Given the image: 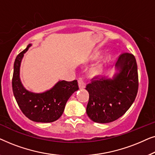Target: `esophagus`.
<instances>
[{
    "label": "esophagus",
    "mask_w": 155,
    "mask_h": 155,
    "mask_svg": "<svg viewBox=\"0 0 155 155\" xmlns=\"http://www.w3.org/2000/svg\"><path fill=\"white\" fill-rule=\"evenodd\" d=\"M78 85H79L80 89H84L85 87V82H84L83 78H79L78 80Z\"/></svg>",
    "instance_id": "esophagus-1"
}]
</instances>
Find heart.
Masks as SVG:
<instances>
[{"label": "heart", "instance_id": "heart-1", "mask_svg": "<svg viewBox=\"0 0 155 155\" xmlns=\"http://www.w3.org/2000/svg\"><path fill=\"white\" fill-rule=\"evenodd\" d=\"M100 68H101V65H97L94 68V69H93V70H94V72H99V70H100Z\"/></svg>", "mask_w": 155, "mask_h": 155}]
</instances>
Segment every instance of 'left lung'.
<instances>
[{"instance_id":"8db88e82","label":"left lung","mask_w":155,"mask_h":155,"mask_svg":"<svg viewBox=\"0 0 155 155\" xmlns=\"http://www.w3.org/2000/svg\"><path fill=\"white\" fill-rule=\"evenodd\" d=\"M116 67L120 73L113 80L94 76L87 84L90 97L86 111L92 121L106 124L117 120L135 101L139 82L134 55L123 53Z\"/></svg>"}]
</instances>
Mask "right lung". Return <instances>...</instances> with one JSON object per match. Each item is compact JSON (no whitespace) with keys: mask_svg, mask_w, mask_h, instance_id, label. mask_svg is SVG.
I'll return each mask as SVG.
<instances>
[{"mask_svg":"<svg viewBox=\"0 0 155 155\" xmlns=\"http://www.w3.org/2000/svg\"><path fill=\"white\" fill-rule=\"evenodd\" d=\"M31 44L17 56L12 79V91L20 109L33 121L51 123L58 120L64 111L68 99L79 87L77 80L58 82L52 89L41 94L29 92L23 87L20 80V66L23 55Z\"/></svg>","mask_w":155,"mask_h":155,"instance_id":"add662e5","label":"right lung"}]
</instances>
